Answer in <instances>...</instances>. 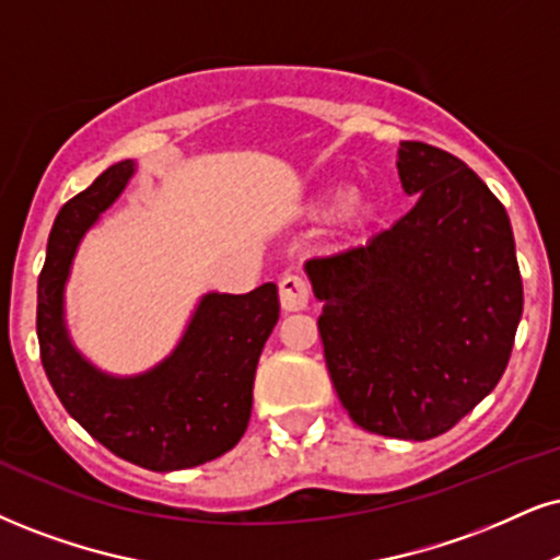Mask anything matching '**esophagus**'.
<instances>
[{
    "instance_id": "1",
    "label": "esophagus",
    "mask_w": 560,
    "mask_h": 560,
    "mask_svg": "<svg viewBox=\"0 0 560 560\" xmlns=\"http://www.w3.org/2000/svg\"><path fill=\"white\" fill-rule=\"evenodd\" d=\"M280 306L285 312H303L308 306V282L299 275H285L280 280Z\"/></svg>"
}]
</instances>
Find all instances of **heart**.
I'll use <instances>...</instances> for the list:
<instances>
[{
	"mask_svg": "<svg viewBox=\"0 0 560 560\" xmlns=\"http://www.w3.org/2000/svg\"><path fill=\"white\" fill-rule=\"evenodd\" d=\"M308 210L316 215H329L335 212L337 225L348 233H361L374 223L378 215L376 199L369 191H348L345 186H322L308 202Z\"/></svg>",
	"mask_w": 560,
	"mask_h": 560,
	"instance_id": "b5f03b06",
	"label": "heart"
}]
</instances>
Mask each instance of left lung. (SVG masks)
Returning <instances> with one entry per match:
<instances>
[{
  "instance_id": "8db88e82",
  "label": "left lung",
  "mask_w": 560,
  "mask_h": 560,
  "mask_svg": "<svg viewBox=\"0 0 560 560\" xmlns=\"http://www.w3.org/2000/svg\"><path fill=\"white\" fill-rule=\"evenodd\" d=\"M412 210L335 257L308 259L319 335L348 416L378 436L425 441L493 392L522 319L506 210L459 158L399 142Z\"/></svg>"
}]
</instances>
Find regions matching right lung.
Returning a JSON list of instances; mask_svg holds the SVG:
<instances>
[{
	"label": "right lung",
	"mask_w": 560,
	"mask_h": 560,
	"mask_svg": "<svg viewBox=\"0 0 560 560\" xmlns=\"http://www.w3.org/2000/svg\"><path fill=\"white\" fill-rule=\"evenodd\" d=\"M137 163L121 161L61 207L38 278V345L48 382L67 412L116 457L174 472L220 457L244 436L267 337L280 316L278 285L244 295L205 293L182 340L153 369L114 376L74 348L65 288L85 233L112 207Z\"/></svg>",
	"instance_id": "1"
}]
</instances>
